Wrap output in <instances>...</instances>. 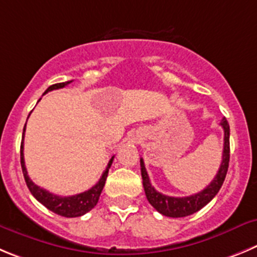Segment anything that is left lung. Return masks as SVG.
I'll return each mask as SVG.
<instances>
[{"label":"left lung","instance_id":"obj_1","mask_svg":"<svg viewBox=\"0 0 257 257\" xmlns=\"http://www.w3.org/2000/svg\"><path fill=\"white\" fill-rule=\"evenodd\" d=\"M223 131H224V145H223V156L222 164H220L219 170L212 183L200 193H196L190 196H184V198H175V196L165 195V194L158 193L152 186L150 181V176L147 174V170L145 167V162L141 158V172H142L143 179V188H145L146 196L150 204L155 208L157 212L166 217L172 218H181L186 217L196 213L214 198L218 194L219 189L222 188L223 181L226 179L227 171H228L229 164V124L226 120V117H223L220 121Z\"/></svg>","mask_w":257,"mask_h":257}]
</instances>
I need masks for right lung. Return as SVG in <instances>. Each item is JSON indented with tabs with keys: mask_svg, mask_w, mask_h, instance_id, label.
Listing matches in <instances>:
<instances>
[{
	"mask_svg": "<svg viewBox=\"0 0 257 257\" xmlns=\"http://www.w3.org/2000/svg\"><path fill=\"white\" fill-rule=\"evenodd\" d=\"M72 81H67V82L56 83V85L49 86V87L45 90L44 93L49 92V91L52 90H57V88L64 87V86H67ZM24 134H25V128H24L23 141H21V147H20L21 169H23L24 179H25L26 185H28L29 190H30V193L33 194V196H34L39 203H42L45 208H48V209L52 210V212L56 213V214L62 215V217H67V218L81 217V215L90 212V210L97 204V201H99L100 194H101L102 189H104L105 181H106L107 174H109V169L110 166H111L112 161H114V156L110 158L109 164H107L105 171L102 172L99 181H97L96 185H93L91 189L83 191V193L76 194V195H71V196L54 195V194L49 193V191L45 190V189L35 185V184L30 180V177H29L28 171H26V167H25V161H24Z\"/></svg>",
	"mask_w": 257,
	"mask_h": 257,
	"instance_id": "obj_1",
	"label": "right lung"
}]
</instances>
